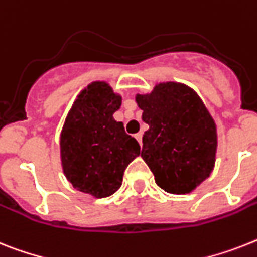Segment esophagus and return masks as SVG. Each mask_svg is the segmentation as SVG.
<instances>
[{
	"instance_id": "34e87169",
	"label": "esophagus",
	"mask_w": 257,
	"mask_h": 257,
	"mask_svg": "<svg viewBox=\"0 0 257 257\" xmlns=\"http://www.w3.org/2000/svg\"><path fill=\"white\" fill-rule=\"evenodd\" d=\"M135 137H136V140H137V141H139L140 145H143V133H141V132L136 133Z\"/></svg>"
}]
</instances>
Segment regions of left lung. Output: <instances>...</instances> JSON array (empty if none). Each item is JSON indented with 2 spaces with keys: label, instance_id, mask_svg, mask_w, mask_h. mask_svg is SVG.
I'll use <instances>...</instances> for the list:
<instances>
[{
  "label": "left lung",
  "instance_id": "8db88e82",
  "mask_svg": "<svg viewBox=\"0 0 257 257\" xmlns=\"http://www.w3.org/2000/svg\"><path fill=\"white\" fill-rule=\"evenodd\" d=\"M149 129L143 136L141 157L158 186L187 194L211 174L216 154V125L197 92L182 83L166 81L150 93L136 95Z\"/></svg>",
  "mask_w": 257,
  "mask_h": 257
}]
</instances>
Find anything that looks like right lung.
Wrapping results in <instances>:
<instances>
[{
    "instance_id": "add662e5",
    "label": "right lung",
    "mask_w": 257,
    "mask_h": 257,
    "mask_svg": "<svg viewBox=\"0 0 257 257\" xmlns=\"http://www.w3.org/2000/svg\"><path fill=\"white\" fill-rule=\"evenodd\" d=\"M121 96L105 81H93L79 93L60 133V158L66 178L81 193L105 198L122 183L126 166L140 154L135 137L113 113Z\"/></svg>"
}]
</instances>
